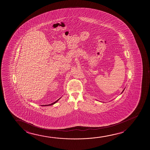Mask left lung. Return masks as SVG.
Masks as SVG:
<instances>
[{
	"instance_id": "8db88e82",
	"label": "left lung",
	"mask_w": 150,
	"mask_h": 150,
	"mask_svg": "<svg viewBox=\"0 0 150 150\" xmlns=\"http://www.w3.org/2000/svg\"><path fill=\"white\" fill-rule=\"evenodd\" d=\"M125 89H124V90H123V91H122V93L123 92V91L125 90Z\"/></svg>"
}]
</instances>
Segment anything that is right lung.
I'll use <instances>...</instances> for the list:
<instances>
[{
  "label": "right lung",
  "mask_w": 150,
  "mask_h": 150,
  "mask_svg": "<svg viewBox=\"0 0 150 150\" xmlns=\"http://www.w3.org/2000/svg\"><path fill=\"white\" fill-rule=\"evenodd\" d=\"M60 99V98L59 99H58V100H57L56 101H55L54 103H51V104H49V105H41L42 106H49V105H54V104H55V103H57V102Z\"/></svg>",
  "instance_id": "right-lung-1"
}]
</instances>
